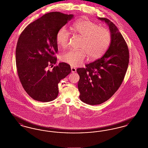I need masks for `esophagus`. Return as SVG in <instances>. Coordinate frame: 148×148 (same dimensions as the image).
Instances as JSON below:
<instances>
[{
	"mask_svg": "<svg viewBox=\"0 0 148 148\" xmlns=\"http://www.w3.org/2000/svg\"><path fill=\"white\" fill-rule=\"evenodd\" d=\"M71 71L72 73H75L77 71V69L74 68V67H71Z\"/></svg>",
	"mask_w": 148,
	"mask_h": 148,
	"instance_id": "obj_1",
	"label": "esophagus"
}]
</instances>
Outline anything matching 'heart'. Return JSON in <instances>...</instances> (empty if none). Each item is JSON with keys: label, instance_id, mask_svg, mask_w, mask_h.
I'll return each mask as SVG.
<instances>
[{"label": "heart", "instance_id": "obj_1", "mask_svg": "<svg viewBox=\"0 0 148 148\" xmlns=\"http://www.w3.org/2000/svg\"><path fill=\"white\" fill-rule=\"evenodd\" d=\"M71 30L80 35L82 40L79 50H69L60 56L64 63L73 66L83 63L86 54L89 59H95L101 56L109 47L111 41L110 32L89 20L76 21L71 27ZM69 33L65 27L60 29L56 35L57 44L63 48L67 47Z\"/></svg>", "mask_w": 148, "mask_h": 148}]
</instances>
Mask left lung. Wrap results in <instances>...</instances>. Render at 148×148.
Listing matches in <instances>:
<instances>
[{
	"label": "left lung",
	"mask_w": 148,
	"mask_h": 148,
	"mask_svg": "<svg viewBox=\"0 0 148 148\" xmlns=\"http://www.w3.org/2000/svg\"><path fill=\"white\" fill-rule=\"evenodd\" d=\"M109 25L111 42L105 54L95 62L77 69L80 79L79 98L89 105L107 101L118 90L124 79L129 62L127 42L113 22L99 18Z\"/></svg>",
	"instance_id": "left-lung-1"
}]
</instances>
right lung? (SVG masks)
<instances>
[{
  "instance_id": "obj_1",
  "label": "right lung",
  "mask_w": 148,
  "mask_h": 148,
  "mask_svg": "<svg viewBox=\"0 0 148 148\" xmlns=\"http://www.w3.org/2000/svg\"><path fill=\"white\" fill-rule=\"evenodd\" d=\"M73 14L50 12L29 24L19 37L15 59L21 85L34 100L48 102L56 98L58 83L71 72V66L56 64L58 52L56 35L58 30L73 18Z\"/></svg>"
}]
</instances>
